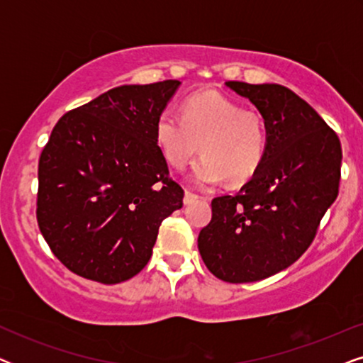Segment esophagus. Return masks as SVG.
<instances>
[{"instance_id":"1","label":"esophagus","mask_w":363,"mask_h":363,"mask_svg":"<svg viewBox=\"0 0 363 363\" xmlns=\"http://www.w3.org/2000/svg\"><path fill=\"white\" fill-rule=\"evenodd\" d=\"M198 198V195L196 193H193V191H185V196H183V203H185V205H190V203L193 201V200H196Z\"/></svg>"}]
</instances>
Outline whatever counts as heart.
Wrapping results in <instances>:
<instances>
[{
	"label": "heart",
	"mask_w": 363,
	"mask_h": 363,
	"mask_svg": "<svg viewBox=\"0 0 363 363\" xmlns=\"http://www.w3.org/2000/svg\"><path fill=\"white\" fill-rule=\"evenodd\" d=\"M182 115L168 107L155 121V142L168 165L182 170L201 148L205 155L191 172L198 186L216 185L225 178L240 185L256 175L267 150L261 112L242 108L225 94L205 91L186 99Z\"/></svg>",
	"instance_id": "obj_1"
}]
</instances>
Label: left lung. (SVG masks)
Here are the masks:
<instances>
[{
    "instance_id": "obj_1",
    "label": "left lung",
    "mask_w": 363,
    "mask_h": 363,
    "mask_svg": "<svg viewBox=\"0 0 363 363\" xmlns=\"http://www.w3.org/2000/svg\"><path fill=\"white\" fill-rule=\"evenodd\" d=\"M267 127L264 162L236 195L211 201L198 236L208 269L225 282H255L289 267L314 241L339 195L342 148L337 133L291 89L230 81Z\"/></svg>"
}]
</instances>
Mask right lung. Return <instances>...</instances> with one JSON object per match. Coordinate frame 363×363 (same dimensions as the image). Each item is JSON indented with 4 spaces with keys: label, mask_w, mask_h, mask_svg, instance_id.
<instances>
[{
    "label": "right lung",
    "mask_w": 363,
    "mask_h": 363,
    "mask_svg": "<svg viewBox=\"0 0 363 363\" xmlns=\"http://www.w3.org/2000/svg\"><path fill=\"white\" fill-rule=\"evenodd\" d=\"M180 81L121 86L69 111L38 168L36 218L54 256L86 279L117 284L147 266L158 228L183 206L155 142Z\"/></svg>",
    "instance_id": "obj_1"
}]
</instances>
